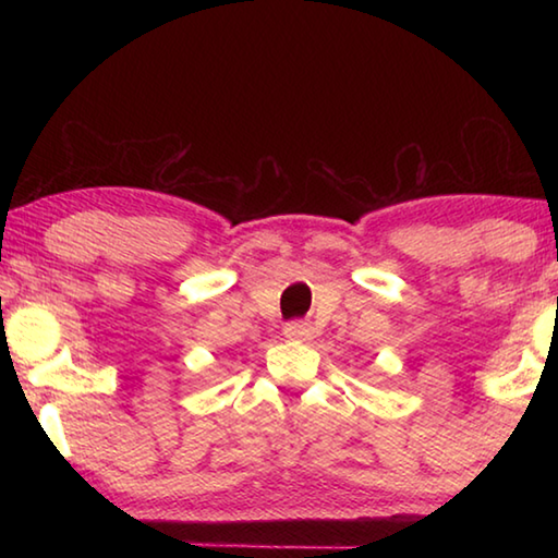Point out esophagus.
<instances>
[{
	"mask_svg": "<svg viewBox=\"0 0 558 558\" xmlns=\"http://www.w3.org/2000/svg\"><path fill=\"white\" fill-rule=\"evenodd\" d=\"M282 332H286L288 339H298V342H310V339L315 337V327L310 323H300V319H295V323H288L286 327H282Z\"/></svg>",
	"mask_w": 558,
	"mask_h": 558,
	"instance_id": "obj_1",
	"label": "esophagus"
}]
</instances>
